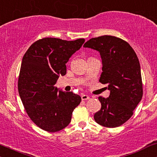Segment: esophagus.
I'll return each instance as SVG.
<instances>
[{
    "mask_svg": "<svg viewBox=\"0 0 157 157\" xmlns=\"http://www.w3.org/2000/svg\"><path fill=\"white\" fill-rule=\"evenodd\" d=\"M81 98H82V100H87L90 99V97L87 95H82V96H81Z\"/></svg>",
    "mask_w": 157,
    "mask_h": 157,
    "instance_id": "34e87169",
    "label": "esophagus"
}]
</instances>
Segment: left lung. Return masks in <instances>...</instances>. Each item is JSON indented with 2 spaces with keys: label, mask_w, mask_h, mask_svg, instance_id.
<instances>
[{
  "label": "left lung",
  "mask_w": 157,
  "mask_h": 157,
  "mask_svg": "<svg viewBox=\"0 0 157 157\" xmlns=\"http://www.w3.org/2000/svg\"><path fill=\"white\" fill-rule=\"evenodd\" d=\"M83 47L100 52L103 72L99 82L108 84L110 91L108 98H98L101 108L94 115V119L108 128L120 126L132 116L143 96L136 54L126 41L108 35L92 38Z\"/></svg>",
  "instance_id": "8db88e82"
}]
</instances>
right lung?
I'll return each instance as SVG.
<instances>
[{
  "mask_svg": "<svg viewBox=\"0 0 157 157\" xmlns=\"http://www.w3.org/2000/svg\"><path fill=\"white\" fill-rule=\"evenodd\" d=\"M84 42V39L43 38L33 43L23 57L18 93L31 120L48 132L67 126L80 103V95L60 90L55 85L60 75H65L69 59Z\"/></svg>",
  "mask_w": 157,
  "mask_h": 157,
  "instance_id": "right-lung-1",
  "label": "right lung"
}]
</instances>
